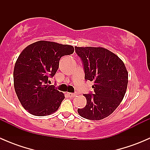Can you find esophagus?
<instances>
[{"instance_id":"esophagus-1","label":"esophagus","mask_w":150,"mask_h":150,"mask_svg":"<svg viewBox=\"0 0 150 150\" xmlns=\"http://www.w3.org/2000/svg\"><path fill=\"white\" fill-rule=\"evenodd\" d=\"M67 95H68V96L70 98H74L75 96H76V94H75V93H67Z\"/></svg>"}]
</instances>
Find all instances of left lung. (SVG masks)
<instances>
[{"label":"left lung","mask_w":150,"mask_h":150,"mask_svg":"<svg viewBox=\"0 0 150 150\" xmlns=\"http://www.w3.org/2000/svg\"><path fill=\"white\" fill-rule=\"evenodd\" d=\"M84 66L85 79L93 81V94H84L86 105L78 109L81 117L99 120L112 114L123 99L128 72L123 62L103 47H75Z\"/></svg>","instance_id":"obj_1"}]
</instances>
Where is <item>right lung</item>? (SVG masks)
Returning a JSON list of instances; mask_svg holds the SVG:
<instances>
[{
    "label": "right lung",
    "mask_w": 150,
    "mask_h": 150,
    "mask_svg": "<svg viewBox=\"0 0 150 150\" xmlns=\"http://www.w3.org/2000/svg\"><path fill=\"white\" fill-rule=\"evenodd\" d=\"M74 52L72 46L39 40L21 52L13 69V86L18 99L25 110L35 116L55 112L64 99V94L49 86L59 68L62 57Z\"/></svg>",
    "instance_id": "1"
}]
</instances>
